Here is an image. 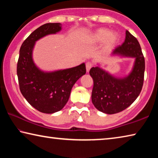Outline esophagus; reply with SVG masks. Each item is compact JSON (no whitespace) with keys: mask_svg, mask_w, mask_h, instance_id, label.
I'll return each mask as SVG.
<instances>
[{"mask_svg":"<svg viewBox=\"0 0 158 158\" xmlns=\"http://www.w3.org/2000/svg\"><path fill=\"white\" fill-rule=\"evenodd\" d=\"M92 66H93V64L90 63V62L86 63V64H85V68H86L87 73H89V70L90 69V68H92Z\"/></svg>","mask_w":158,"mask_h":158,"instance_id":"esophagus-1","label":"esophagus"}]
</instances>
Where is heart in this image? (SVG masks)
Listing matches in <instances>:
<instances>
[{"label": "heart", "mask_w": 158, "mask_h": 158, "mask_svg": "<svg viewBox=\"0 0 158 158\" xmlns=\"http://www.w3.org/2000/svg\"><path fill=\"white\" fill-rule=\"evenodd\" d=\"M119 40V36L116 33H111L107 28H99L88 35L85 42L89 44H100L104 42V51H109L116 46Z\"/></svg>", "instance_id": "1"}]
</instances>
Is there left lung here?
Returning <instances> with one entry per match:
<instances>
[{
  "label": "left lung",
  "instance_id": "8db88e82",
  "mask_svg": "<svg viewBox=\"0 0 158 158\" xmlns=\"http://www.w3.org/2000/svg\"><path fill=\"white\" fill-rule=\"evenodd\" d=\"M111 56L135 58L130 73L127 76L117 77L101 68L100 65L90 69L93 79L92 102L98 110L114 114L123 111L135 102L143 86L145 60L140 44L129 31L125 40L111 53Z\"/></svg>",
  "mask_w": 158,
  "mask_h": 158
}]
</instances>
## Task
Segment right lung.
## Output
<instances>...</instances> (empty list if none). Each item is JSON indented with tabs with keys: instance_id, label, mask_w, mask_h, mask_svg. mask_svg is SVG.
Wrapping results in <instances>:
<instances>
[{
	"instance_id": "right-lung-1",
	"label": "right lung",
	"mask_w": 158,
	"mask_h": 158,
	"mask_svg": "<svg viewBox=\"0 0 158 158\" xmlns=\"http://www.w3.org/2000/svg\"><path fill=\"white\" fill-rule=\"evenodd\" d=\"M62 30L60 23H48L35 30L20 48L17 76L21 94L30 105L44 114H53L66 105L74 84L86 72L85 63L74 68L44 71L35 63L33 52L35 42Z\"/></svg>"
}]
</instances>
